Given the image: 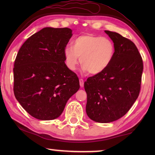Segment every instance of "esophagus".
Here are the masks:
<instances>
[{
    "instance_id": "1",
    "label": "esophagus",
    "mask_w": 155,
    "mask_h": 155,
    "mask_svg": "<svg viewBox=\"0 0 155 155\" xmlns=\"http://www.w3.org/2000/svg\"><path fill=\"white\" fill-rule=\"evenodd\" d=\"M79 83H80L81 87H83L84 86V81L82 79V78H80V79H79Z\"/></svg>"
}]
</instances>
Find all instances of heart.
I'll return each mask as SVG.
<instances>
[{
	"instance_id": "obj_1",
	"label": "heart",
	"mask_w": 155,
	"mask_h": 155,
	"mask_svg": "<svg viewBox=\"0 0 155 155\" xmlns=\"http://www.w3.org/2000/svg\"><path fill=\"white\" fill-rule=\"evenodd\" d=\"M115 48L108 38L93 34L81 35L72 41V46H67L64 54L65 64L71 70L77 69L80 57L84 72L96 75L104 72L114 60Z\"/></svg>"
}]
</instances>
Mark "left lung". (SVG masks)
<instances>
[{
	"label": "left lung",
	"instance_id": "1",
	"mask_svg": "<svg viewBox=\"0 0 155 155\" xmlns=\"http://www.w3.org/2000/svg\"><path fill=\"white\" fill-rule=\"evenodd\" d=\"M114 42L115 56L101 74L84 83L86 113L96 122L115 121L127 114L137 100L141 87L143 61L135 44L120 34L104 31Z\"/></svg>",
	"mask_w": 155,
	"mask_h": 155
}]
</instances>
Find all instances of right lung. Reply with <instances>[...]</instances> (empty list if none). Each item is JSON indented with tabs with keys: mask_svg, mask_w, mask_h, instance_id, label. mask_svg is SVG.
<instances>
[{
	"mask_svg": "<svg viewBox=\"0 0 155 155\" xmlns=\"http://www.w3.org/2000/svg\"><path fill=\"white\" fill-rule=\"evenodd\" d=\"M72 32L68 28H44L28 38L18 52L14 95L35 118H57L79 90L78 77L65 64L64 51Z\"/></svg>",
	"mask_w": 155,
	"mask_h": 155,
	"instance_id": "1",
	"label": "right lung"
}]
</instances>
